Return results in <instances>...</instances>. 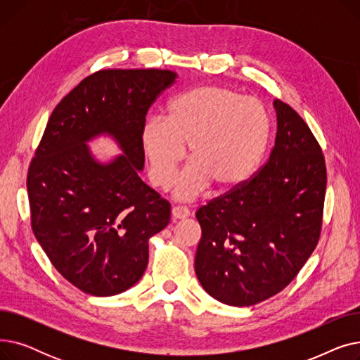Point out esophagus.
Wrapping results in <instances>:
<instances>
[{"instance_id":"esophagus-1","label":"esophagus","mask_w":360,"mask_h":360,"mask_svg":"<svg viewBox=\"0 0 360 360\" xmlns=\"http://www.w3.org/2000/svg\"><path fill=\"white\" fill-rule=\"evenodd\" d=\"M188 216H190V210L186 209V207H182V205H176L172 209V217L175 220H184L186 219Z\"/></svg>"}]
</instances>
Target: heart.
<instances>
[{"label": "heart", "mask_w": 360, "mask_h": 360, "mask_svg": "<svg viewBox=\"0 0 360 360\" xmlns=\"http://www.w3.org/2000/svg\"><path fill=\"white\" fill-rule=\"evenodd\" d=\"M270 140L264 105L224 86H200L175 98L166 118H150L141 132L148 178L167 190L184 158L193 163L176 181L175 195L193 200L210 184L229 191L247 182Z\"/></svg>", "instance_id": "obj_1"}]
</instances>
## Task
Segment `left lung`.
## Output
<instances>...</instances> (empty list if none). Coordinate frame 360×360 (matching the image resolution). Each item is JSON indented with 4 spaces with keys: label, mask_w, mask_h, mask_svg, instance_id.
I'll return each instance as SVG.
<instances>
[{
    "label": "left lung",
    "mask_w": 360,
    "mask_h": 360,
    "mask_svg": "<svg viewBox=\"0 0 360 360\" xmlns=\"http://www.w3.org/2000/svg\"><path fill=\"white\" fill-rule=\"evenodd\" d=\"M277 132L267 163L247 182L200 207L195 273L204 290L251 307L285 289L316 248L327 190L326 159L312 131L274 101Z\"/></svg>",
    "instance_id": "left-lung-1"
}]
</instances>
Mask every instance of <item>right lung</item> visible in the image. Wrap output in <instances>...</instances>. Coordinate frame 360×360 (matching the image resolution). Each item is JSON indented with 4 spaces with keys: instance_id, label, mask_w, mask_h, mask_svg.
Instances as JSON below:
<instances>
[{
    "instance_id": "1",
    "label": "right lung",
    "mask_w": 360,
    "mask_h": 360,
    "mask_svg": "<svg viewBox=\"0 0 360 360\" xmlns=\"http://www.w3.org/2000/svg\"><path fill=\"white\" fill-rule=\"evenodd\" d=\"M169 70H101L55 106L27 172L32 231L52 266L93 296L118 295L141 278L148 239L170 204L139 176L150 106L175 83ZM108 131L124 155L108 165L85 141Z\"/></svg>"
}]
</instances>
